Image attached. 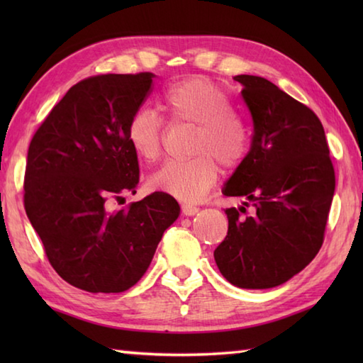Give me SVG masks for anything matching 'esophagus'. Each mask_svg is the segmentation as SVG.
Masks as SVG:
<instances>
[{
    "label": "esophagus",
    "instance_id": "obj_1",
    "mask_svg": "<svg viewBox=\"0 0 363 363\" xmlns=\"http://www.w3.org/2000/svg\"><path fill=\"white\" fill-rule=\"evenodd\" d=\"M181 211H182V213L186 215V217H191V215H195V213H198V207L196 206H191V204H182L181 206Z\"/></svg>",
    "mask_w": 363,
    "mask_h": 363
}]
</instances>
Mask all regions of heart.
Segmentation results:
<instances>
[{
    "label": "heart",
    "mask_w": 363,
    "mask_h": 363,
    "mask_svg": "<svg viewBox=\"0 0 363 363\" xmlns=\"http://www.w3.org/2000/svg\"><path fill=\"white\" fill-rule=\"evenodd\" d=\"M160 107L174 123L196 126L194 151L187 160H169L150 176V187L181 201H198L217 182L220 164L235 168L250 148L245 123L234 113L229 95L207 78H189L169 86ZM162 120L150 109L135 111L128 121V143L145 162L157 160L162 152Z\"/></svg>",
    "instance_id": "1"
}]
</instances>
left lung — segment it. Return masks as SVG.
Returning a JSON list of instances; mask_svg holds the SVG:
<instances>
[{"label": "left lung", "mask_w": 363, "mask_h": 363, "mask_svg": "<svg viewBox=\"0 0 363 363\" xmlns=\"http://www.w3.org/2000/svg\"><path fill=\"white\" fill-rule=\"evenodd\" d=\"M252 118L251 148L223 195L245 196L255 213L226 209L229 228L213 251L220 273L240 289H272L298 274L325 238L335 173L321 121L260 76L238 74Z\"/></svg>", "instance_id": "1"}]
</instances>
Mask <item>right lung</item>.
<instances>
[{
	"instance_id": "add662e5",
	"label": "right lung",
	"mask_w": 363,
	"mask_h": 363,
	"mask_svg": "<svg viewBox=\"0 0 363 363\" xmlns=\"http://www.w3.org/2000/svg\"><path fill=\"white\" fill-rule=\"evenodd\" d=\"M154 74L82 79L52 107L30 140L25 209L51 267L73 287L120 293L148 269L181 207L162 191L111 211L138 184L128 121L150 95Z\"/></svg>"
}]
</instances>
